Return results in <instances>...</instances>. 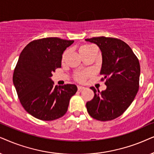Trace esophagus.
<instances>
[{
	"label": "esophagus",
	"instance_id": "34e87169",
	"mask_svg": "<svg viewBox=\"0 0 154 154\" xmlns=\"http://www.w3.org/2000/svg\"><path fill=\"white\" fill-rule=\"evenodd\" d=\"M77 89H78V91H82V90L85 89V87H82V86H77Z\"/></svg>",
	"mask_w": 154,
	"mask_h": 154
}]
</instances>
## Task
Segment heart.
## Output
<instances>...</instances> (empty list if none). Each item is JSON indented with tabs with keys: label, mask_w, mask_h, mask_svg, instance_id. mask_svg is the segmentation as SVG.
I'll return each instance as SVG.
<instances>
[{
	"label": "heart",
	"mask_w": 154,
	"mask_h": 154,
	"mask_svg": "<svg viewBox=\"0 0 154 154\" xmlns=\"http://www.w3.org/2000/svg\"><path fill=\"white\" fill-rule=\"evenodd\" d=\"M95 48L96 47L93 46V45L84 44L82 46H81L80 48H79V53H80L82 56H85V55L88 54L89 52H91V51ZM66 54H67V51H65L63 55V59L65 58V56H66ZM87 75H88L87 72H77L75 75V78L76 80H77L78 82H84L85 80L86 77H87Z\"/></svg>",
	"instance_id": "obj_1"
}]
</instances>
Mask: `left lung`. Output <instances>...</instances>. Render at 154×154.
<instances>
[{
  "label": "left lung",
  "instance_id": "obj_1",
  "mask_svg": "<svg viewBox=\"0 0 154 154\" xmlns=\"http://www.w3.org/2000/svg\"><path fill=\"white\" fill-rule=\"evenodd\" d=\"M96 44L102 53L101 80L106 79V89L98 92L94 87L93 99L88 101L87 111L92 118L108 121L120 116L131 105L139 90L140 65L132 49L116 38L93 37L85 39Z\"/></svg>",
  "mask_w": 154,
  "mask_h": 154
}]
</instances>
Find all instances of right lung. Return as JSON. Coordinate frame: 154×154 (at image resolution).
Listing matches in <instances>:
<instances>
[{
	"label": "right lung",
	"instance_id": "right-lung-1",
	"mask_svg": "<svg viewBox=\"0 0 154 154\" xmlns=\"http://www.w3.org/2000/svg\"><path fill=\"white\" fill-rule=\"evenodd\" d=\"M73 40L48 37L24 47L14 69L13 84L24 110L34 118L50 121L66 113L75 85L54 86L52 73L61 67L62 55Z\"/></svg>",
	"mask_w": 154,
	"mask_h": 154
}]
</instances>
